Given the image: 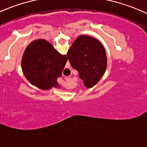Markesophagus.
<instances>
[{"mask_svg": "<svg viewBox=\"0 0 147 147\" xmlns=\"http://www.w3.org/2000/svg\"><path fill=\"white\" fill-rule=\"evenodd\" d=\"M70 80H71V78H69V77H65V78H64V80H65L64 82H69ZM63 81H64V80H63Z\"/></svg>", "mask_w": 147, "mask_h": 147, "instance_id": "esophagus-1", "label": "esophagus"}]
</instances>
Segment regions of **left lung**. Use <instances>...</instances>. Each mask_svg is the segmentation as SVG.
Listing matches in <instances>:
<instances>
[{"label": "left lung", "instance_id": "8db88e82", "mask_svg": "<svg viewBox=\"0 0 147 147\" xmlns=\"http://www.w3.org/2000/svg\"><path fill=\"white\" fill-rule=\"evenodd\" d=\"M67 56L86 88L97 84L107 68L105 50L101 42L88 36H80L71 46Z\"/></svg>", "mask_w": 147, "mask_h": 147}]
</instances>
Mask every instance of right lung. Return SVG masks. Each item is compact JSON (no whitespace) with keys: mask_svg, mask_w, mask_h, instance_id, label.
Wrapping results in <instances>:
<instances>
[{"mask_svg":"<svg viewBox=\"0 0 147 147\" xmlns=\"http://www.w3.org/2000/svg\"><path fill=\"white\" fill-rule=\"evenodd\" d=\"M68 60L67 55L59 54L43 39L28 45L22 59L25 76L31 84L42 90L58 87L57 78L61 76Z\"/></svg>","mask_w":147,"mask_h":147,"instance_id":"1","label":"right lung"}]
</instances>
